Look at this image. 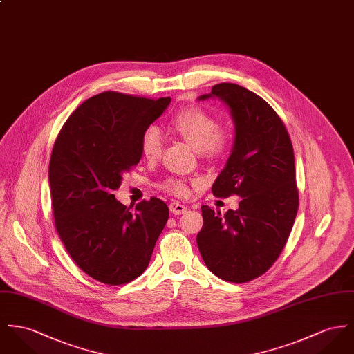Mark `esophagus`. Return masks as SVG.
Here are the masks:
<instances>
[{"label": "esophagus", "instance_id": "esophagus-1", "mask_svg": "<svg viewBox=\"0 0 354 354\" xmlns=\"http://www.w3.org/2000/svg\"><path fill=\"white\" fill-rule=\"evenodd\" d=\"M169 212H171L172 214H175V216H180V214H183V213L187 212V206H185V205H182V203H179V202H172V203L169 205Z\"/></svg>", "mask_w": 354, "mask_h": 354}]
</instances>
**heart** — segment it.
Listing matches in <instances>:
<instances>
[{
	"instance_id": "1",
	"label": "heart",
	"mask_w": 354,
	"mask_h": 354,
	"mask_svg": "<svg viewBox=\"0 0 354 354\" xmlns=\"http://www.w3.org/2000/svg\"><path fill=\"white\" fill-rule=\"evenodd\" d=\"M171 125L195 151H201L206 158L216 159L222 156L230 145L229 132L217 128L216 118L209 111L201 108L189 106L178 111L174 115ZM140 147L147 159L159 158L163 151V136L159 128L153 125L148 127L141 135ZM163 189L178 196H185L189 192L187 185L175 178L167 179L163 183Z\"/></svg>"
}]
</instances>
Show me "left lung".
I'll use <instances>...</instances> for the list:
<instances>
[{"mask_svg":"<svg viewBox=\"0 0 354 354\" xmlns=\"http://www.w3.org/2000/svg\"><path fill=\"white\" fill-rule=\"evenodd\" d=\"M234 122L232 153L212 191L241 196L223 217L202 206L196 244L206 267L222 280L246 283L267 272L280 256L299 206L294 148L277 113L261 97L236 83L214 84Z\"/></svg>","mask_w":354,"mask_h":354,"instance_id":"obj_1","label":"left lung"}]
</instances>
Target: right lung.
Segmentation results:
<instances>
[{"instance_id": "add662e5", "label": "right lung", "mask_w": 354, "mask_h": 354, "mask_svg": "<svg viewBox=\"0 0 354 354\" xmlns=\"http://www.w3.org/2000/svg\"><path fill=\"white\" fill-rule=\"evenodd\" d=\"M171 98L105 91L84 101L56 137L48 180L57 234L90 277L127 284L144 272L168 219L162 199L127 207L113 194L141 159V135Z\"/></svg>"}]
</instances>
